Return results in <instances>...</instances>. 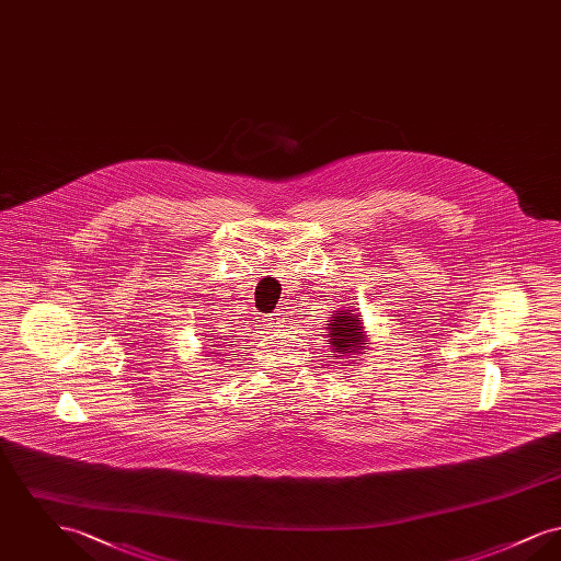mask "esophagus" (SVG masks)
I'll use <instances>...</instances> for the list:
<instances>
[{
  "instance_id": "obj_1",
  "label": "esophagus",
  "mask_w": 561,
  "mask_h": 561,
  "mask_svg": "<svg viewBox=\"0 0 561 561\" xmlns=\"http://www.w3.org/2000/svg\"><path fill=\"white\" fill-rule=\"evenodd\" d=\"M284 313L282 311H273V313H268L267 318H265V328L267 330H277V328H282L284 325Z\"/></svg>"
}]
</instances>
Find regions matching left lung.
I'll use <instances>...</instances> for the list:
<instances>
[{"instance_id":"1","label":"left lung","mask_w":561,"mask_h":561,"mask_svg":"<svg viewBox=\"0 0 561 561\" xmlns=\"http://www.w3.org/2000/svg\"><path fill=\"white\" fill-rule=\"evenodd\" d=\"M330 328L328 332V345L332 347L334 357H343V355H357L364 351V345H368L366 341V332H364V321L362 316H355L353 311H336L330 323H325Z\"/></svg>"}]
</instances>
